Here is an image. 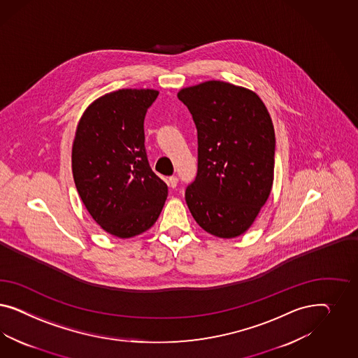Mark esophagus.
Listing matches in <instances>:
<instances>
[{"label":"esophagus","mask_w":358,"mask_h":358,"mask_svg":"<svg viewBox=\"0 0 358 358\" xmlns=\"http://www.w3.org/2000/svg\"><path fill=\"white\" fill-rule=\"evenodd\" d=\"M177 182H178V178H177L176 176H172V177L168 178V186L172 187V189H174V187L177 186Z\"/></svg>","instance_id":"1"}]
</instances>
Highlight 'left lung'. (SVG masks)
Here are the masks:
<instances>
[{
    "label": "left lung",
    "mask_w": 358,
    "mask_h": 358,
    "mask_svg": "<svg viewBox=\"0 0 358 358\" xmlns=\"http://www.w3.org/2000/svg\"><path fill=\"white\" fill-rule=\"evenodd\" d=\"M198 131V173L185 192L195 222L222 238L243 235L269 198L275 135L271 114L247 87L206 81L177 93Z\"/></svg>",
    "instance_id": "1"
}]
</instances>
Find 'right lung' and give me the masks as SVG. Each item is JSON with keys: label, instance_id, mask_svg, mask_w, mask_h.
I'll return each mask as SVG.
<instances>
[{"label": "right lung", "instance_id": "1", "mask_svg": "<svg viewBox=\"0 0 358 358\" xmlns=\"http://www.w3.org/2000/svg\"><path fill=\"white\" fill-rule=\"evenodd\" d=\"M155 89H120L93 101L77 124L72 173L87 213L120 238L141 235L163 210L168 186L147 160L144 117Z\"/></svg>", "mask_w": 358, "mask_h": 358}]
</instances>
